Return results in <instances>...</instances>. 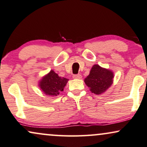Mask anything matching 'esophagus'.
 Wrapping results in <instances>:
<instances>
[{"mask_svg": "<svg viewBox=\"0 0 147 147\" xmlns=\"http://www.w3.org/2000/svg\"><path fill=\"white\" fill-rule=\"evenodd\" d=\"M82 78V76L80 74H78V75H73V79H80Z\"/></svg>", "mask_w": 147, "mask_h": 147, "instance_id": "esophagus-1", "label": "esophagus"}]
</instances>
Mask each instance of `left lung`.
I'll use <instances>...</instances> for the list:
<instances>
[{
	"label": "left lung",
	"instance_id": "1",
	"mask_svg": "<svg viewBox=\"0 0 147 147\" xmlns=\"http://www.w3.org/2000/svg\"><path fill=\"white\" fill-rule=\"evenodd\" d=\"M114 74L112 70L94 64L90 74L84 79L85 83L91 92L96 95L105 93L113 83Z\"/></svg>",
	"mask_w": 147,
	"mask_h": 147
}]
</instances>
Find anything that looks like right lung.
Instances as JSON below:
<instances>
[{
	"label": "right lung",
	"instance_id": "1",
	"mask_svg": "<svg viewBox=\"0 0 147 147\" xmlns=\"http://www.w3.org/2000/svg\"><path fill=\"white\" fill-rule=\"evenodd\" d=\"M68 81V79L60 77L53 70H51L38 81V87L45 94L55 97L64 91Z\"/></svg>",
	"mask_w": 147,
	"mask_h": 147
}]
</instances>
